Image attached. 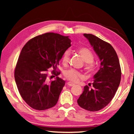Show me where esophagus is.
Segmentation results:
<instances>
[{"label":"esophagus","instance_id":"34e87169","mask_svg":"<svg viewBox=\"0 0 134 134\" xmlns=\"http://www.w3.org/2000/svg\"><path fill=\"white\" fill-rule=\"evenodd\" d=\"M67 85L68 86V87H72V86H74V84L71 83V82H68L67 83Z\"/></svg>","mask_w":134,"mask_h":134}]
</instances>
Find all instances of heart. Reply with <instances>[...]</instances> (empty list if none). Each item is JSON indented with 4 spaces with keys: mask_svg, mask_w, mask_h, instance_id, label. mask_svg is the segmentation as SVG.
I'll return each instance as SVG.
<instances>
[{
    "mask_svg": "<svg viewBox=\"0 0 134 134\" xmlns=\"http://www.w3.org/2000/svg\"><path fill=\"white\" fill-rule=\"evenodd\" d=\"M78 53L81 55L83 61L87 63L85 65V69L88 71H92L94 68V65L92 63L94 61V55L93 52L89 49L82 47L78 49ZM69 57H70V52L69 51H66L63 53L62 57V61L63 65H67L69 62ZM64 75L66 79L72 82H77L80 78L83 77L81 73L74 69H70L65 71Z\"/></svg>",
    "mask_w": 134,
    "mask_h": 134,
    "instance_id": "1",
    "label": "heart"
}]
</instances>
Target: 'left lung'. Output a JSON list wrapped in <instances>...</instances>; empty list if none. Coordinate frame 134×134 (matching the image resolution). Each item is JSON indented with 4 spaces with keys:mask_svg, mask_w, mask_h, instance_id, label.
I'll list each match as a JSON object with an SVG mask.
<instances>
[{
    "mask_svg": "<svg viewBox=\"0 0 134 134\" xmlns=\"http://www.w3.org/2000/svg\"><path fill=\"white\" fill-rule=\"evenodd\" d=\"M83 36L98 56L100 66L94 76L92 87H84L77 103L87 110L96 111L107 106L113 98L120 85L121 71L118 55L111 44L92 34H84Z\"/></svg>",
    "mask_w": 134,
    "mask_h": 134,
    "instance_id": "1",
    "label": "left lung"
}]
</instances>
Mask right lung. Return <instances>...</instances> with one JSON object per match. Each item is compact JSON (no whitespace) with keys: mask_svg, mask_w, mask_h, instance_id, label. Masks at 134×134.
<instances>
[{"mask_svg":"<svg viewBox=\"0 0 134 134\" xmlns=\"http://www.w3.org/2000/svg\"><path fill=\"white\" fill-rule=\"evenodd\" d=\"M71 42L68 36L46 33L29 40L22 49L14 78L21 97L33 109L44 110L57 103L65 82L58 77L60 72L56 71L57 65L71 46ZM51 67L57 77L48 82V69Z\"/></svg>","mask_w":134,"mask_h":134,"instance_id":"right-lung-1","label":"right lung"}]
</instances>
